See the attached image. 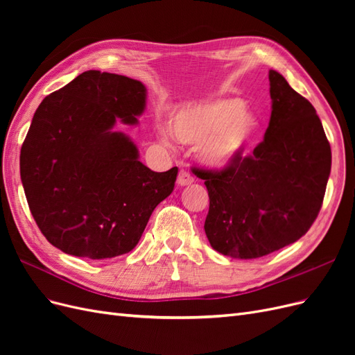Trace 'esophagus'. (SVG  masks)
Returning a JSON list of instances; mask_svg holds the SVG:
<instances>
[{
    "mask_svg": "<svg viewBox=\"0 0 355 355\" xmlns=\"http://www.w3.org/2000/svg\"><path fill=\"white\" fill-rule=\"evenodd\" d=\"M192 182H194V178L189 173L188 170H180L179 175H178V185L180 187H187L191 185Z\"/></svg>",
    "mask_w": 355,
    "mask_h": 355,
    "instance_id": "esophagus-1",
    "label": "esophagus"
}]
</instances>
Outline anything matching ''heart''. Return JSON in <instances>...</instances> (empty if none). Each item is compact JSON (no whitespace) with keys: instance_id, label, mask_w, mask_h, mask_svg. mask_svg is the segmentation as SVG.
<instances>
[{"instance_id":"obj_1","label":"heart","mask_w":355,"mask_h":355,"mask_svg":"<svg viewBox=\"0 0 355 355\" xmlns=\"http://www.w3.org/2000/svg\"><path fill=\"white\" fill-rule=\"evenodd\" d=\"M261 130V118L237 98L207 99L184 106L171 118L179 142L200 146V158L210 168L223 170L250 151Z\"/></svg>"}]
</instances>
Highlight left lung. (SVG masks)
Listing matches in <instances>:
<instances>
[{
    "instance_id": "obj_1",
    "label": "left lung",
    "mask_w": 355,
    "mask_h": 355,
    "mask_svg": "<svg viewBox=\"0 0 355 355\" xmlns=\"http://www.w3.org/2000/svg\"><path fill=\"white\" fill-rule=\"evenodd\" d=\"M271 118L253 155L200 170L210 206L204 231L214 250L256 259L297 241L323 204L331 167L323 124L304 96L270 71Z\"/></svg>"
}]
</instances>
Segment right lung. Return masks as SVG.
I'll return each instance as SVG.
<instances>
[{"instance_id": "right-lung-1", "label": "right lung", "mask_w": 355, "mask_h": 355, "mask_svg": "<svg viewBox=\"0 0 355 355\" xmlns=\"http://www.w3.org/2000/svg\"><path fill=\"white\" fill-rule=\"evenodd\" d=\"M145 106L141 81L101 71L80 73L40 103L20 149V179L38 228L63 253H128L173 191L178 167L148 168L132 139L114 130L116 120L137 124Z\"/></svg>"}]
</instances>
